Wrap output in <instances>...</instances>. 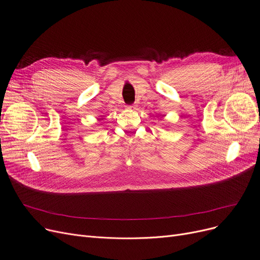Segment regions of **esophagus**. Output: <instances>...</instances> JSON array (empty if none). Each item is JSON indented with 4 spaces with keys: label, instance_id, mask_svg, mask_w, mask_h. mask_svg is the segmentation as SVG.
I'll return each instance as SVG.
<instances>
[{
    "label": "esophagus",
    "instance_id": "obj_1",
    "mask_svg": "<svg viewBox=\"0 0 260 260\" xmlns=\"http://www.w3.org/2000/svg\"><path fill=\"white\" fill-rule=\"evenodd\" d=\"M135 109H137V108H135V106H133V105L132 106H127L128 111H134Z\"/></svg>",
    "mask_w": 260,
    "mask_h": 260
}]
</instances>
